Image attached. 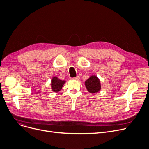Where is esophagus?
<instances>
[{
  "mask_svg": "<svg viewBox=\"0 0 149 149\" xmlns=\"http://www.w3.org/2000/svg\"><path fill=\"white\" fill-rule=\"evenodd\" d=\"M72 79H73V80H79V79H80V77H79L78 75H77V77L73 78Z\"/></svg>",
  "mask_w": 149,
  "mask_h": 149,
  "instance_id": "esophagus-1",
  "label": "esophagus"
}]
</instances>
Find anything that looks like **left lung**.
I'll list each match as a JSON object with an SVG mask.
<instances>
[{
    "label": "left lung",
    "mask_w": 149,
    "mask_h": 149,
    "mask_svg": "<svg viewBox=\"0 0 149 149\" xmlns=\"http://www.w3.org/2000/svg\"><path fill=\"white\" fill-rule=\"evenodd\" d=\"M85 85L87 91L91 93H96L100 91L101 89L100 81L97 77L94 75L91 76L86 81Z\"/></svg>",
    "instance_id": "1"
}]
</instances>
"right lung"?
<instances>
[{
  "instance_id": "1",
  "label": "right lung",
  "mask_w": 149,
  "mask_h": 149,
  "mask_svg": "<svg viewBox=\"0 0 149 149\" xmlns=\"http://www.w3.org/2000/svg\"><path fill=\"white\" fill-rule=\"evenodd\" d=\"M65 81L61 80L57 77H54L52 80V91L54 92H58L63 87Z\"/></svg>"
}]
</instances>
